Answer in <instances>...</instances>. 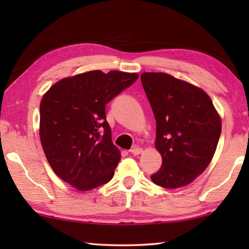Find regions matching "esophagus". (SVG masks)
<instances>
[{
	"instance_id": "1",
	"label": "esophagus",
	"mask_w": 249,
	"mask_h": 249,
	"mask_svg": "<svg viewBox=\"0 0 249 249\" xmlns=\"http://www.w3.org/2000/svg\"><path fill=\"white\" fill-rule=\"evenodd\" d=\"M142 149L140 148V147H135V148L130 149V154L134 155V156H137V155L142 154Z\"/></svg>"
}]
</instances>
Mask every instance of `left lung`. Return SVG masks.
I'll return each instance as SVG.
<instances>
[{
	"label": "left lung",
	"instance_id": "left-lung-1",
	"mask_svg": "<svg viewBox=\"0 0 249 249\" xmlns=\"http://www.w3.org/2000/svg\"><path fill=\"white\" fill-rule=\"evenodd\" d=\"M142 84L156 120V148L162 157L150 176L167 189L191 183L212 160L222 123L203 90L162 72H144Z\"/></svg>",
	"mask_w": 249,
	"mask_h": 249
}]
</instances>
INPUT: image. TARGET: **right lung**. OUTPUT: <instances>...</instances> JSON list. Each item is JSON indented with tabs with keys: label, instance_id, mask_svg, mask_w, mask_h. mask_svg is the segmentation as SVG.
<instances>
[{
	"label": "right lung",
	"instance_id": "1",
	"mask_svg": "<svg viewBox=\"0 0 249 249\" xmlns=\"http://www.w3.org/2000/svg\"><path fill=\"white\" fill-rule=\"evenodd\" d=\"M137 79V73L89 71L60 80L43 96L40 142L59 178L81 191L113 178L121 154L112 142L105 105Z\"/></svg>",
	"mask_w": 249,
	"mask_h": 249
}]
</instances>
